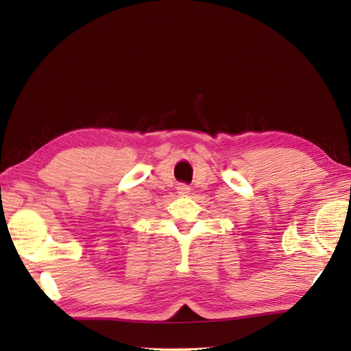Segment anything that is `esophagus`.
I'll return each mask as SVG.
<instances>
[{"mask_svg":"<svg viewBox=\"0 0 351 351\" xmlns=\"http://www.w3.org/2000/svg\"><path fill=\"white\" fill-rule=\"evenodd\" d=\"M178 193H181V195L189 193V186H186V184H181V186H178Z\"/></svg>","mask_w":351,"mask_h":351,"instance_id":"obj_1","label":"esophagus"}]
</instances>
